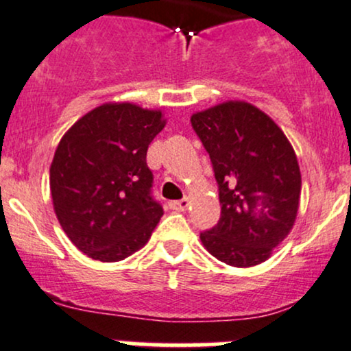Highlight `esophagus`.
<instances>
[{
    "instance_id": "1",
    "label": "esophagus",
    "mask_w": 351,
    "mask_h": 351,
    "mask_svg": "<svg viewBox=\"0 0 351 351\" xmlns=\"http://www.w3.org/2000/svg\"><path fill=\"white\" fill-rule=\"evenodd\" d=\"M170 206H171V209H175V211H184V209H188V206H189V198H183L180 201H171Z\"/></svg>"
}]
</instances>
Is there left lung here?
I'll list each match as a JSON object with an SVG mask.
<instances>
[{"mask_svg": "<svg viewBox=\"0 0 351 351\" xmlns=\"http://www.w3.org/2000/svg\"><path fill=\"white\" fill-rule=\"evenodd\" d=\"M219 186L221 217L201 232L204 249L232 267L272 256L299 211L302 176L284 132L261 108L228 100L191 115Z\"/></svg>", "mask_w": 351, "mask_h": 351, "instance_id": "obj_1", "label": "left lung"}]
</instances>
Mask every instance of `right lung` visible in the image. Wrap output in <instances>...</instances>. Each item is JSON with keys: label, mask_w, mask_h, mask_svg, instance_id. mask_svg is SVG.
Instances as JSON below:
<instances>
[{"label": "right lung", "mask_w": 351, "mask_h": 351, "mask_svg": "<svg viewBox=\"0 0 351 351\" xmlns=\"http://www.w3.org/2000/svg\"><path fill=\"white\" fill-rule=\"evenodd\" d=\"M165 125L162 110L107 102L60 138L49 170L52 206L72 244L94 261L132 256L163 216L152 198L147 150Z\"/></svg>", "instance_id": "add662e5"}]
</instances>
